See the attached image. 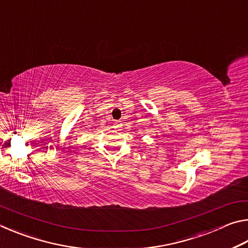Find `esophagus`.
<instances>
[{"instance_id":"esophagus-1","label":"esophagus","mask_w":248,"mask_h":248,"mask_svg":"<svg viewBox=\"0 0 248 248\" xmlns=\"http://www.w3.org/2000/svg\"><path fill=\"white\" fill-rule=\"evenodd\" d=\"M116 123H117V124H119V121H116Z\"/></svg>"}]
</instances>
